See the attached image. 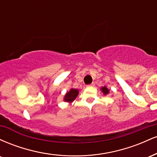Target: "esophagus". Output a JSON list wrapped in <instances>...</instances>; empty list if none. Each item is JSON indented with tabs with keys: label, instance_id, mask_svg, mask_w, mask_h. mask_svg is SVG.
Masks as SVG:
<instances>
[{
	"label": "esophagus",
	"instance_id": "obj_1",
	"mask_svg": "<svg viewBox=\"0 0 157 157\" xmlns=\"http://www.w3.org/2000/svg\"><path fill=\"white\" fill-rule=\"evenodd\" d=\"M94 86V82H92V83H91V84L88 85L87 86H89V87H90V86Z\"/></svg>",
	"mask_w": 157,
	"mask_h": 157
}]
</instances>
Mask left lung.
I'll return each mask as SVG.
<instances>
[{
    "mask_svg": "<svg viewBox=\"0 0 157 157\" xmlns=\"http://www.w3.org/2000/svg\"><path fill=\"white\" fill-rule=\"evenodd\" d=\"M101 89H102V92H103L104 94H109V90L107 88L105 87V86L102 87Z\"/></svg>",
    "mask_w": 157,
    "mask_h": 157,
    "instance_id": "left-lung-1",
    "label": "left lung"
}]
</instances>
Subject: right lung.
<instances>
[{"mask_svg":"<svg viewBox=\"0 0 157 157\" xmlns=\"http://www.w3.org/2000/svg\"><path fill=\"white\" fill-rule=\"evenodd\" d=\"M78 90L71 89L68 92L66 93V96H65L64 100L66 102H72L76 99V97L78 95Z\"/></svg>","mask_w":157,"mask_h":157,"instance_id":"right-lung-1","label":"right lung"}]
</instances>
